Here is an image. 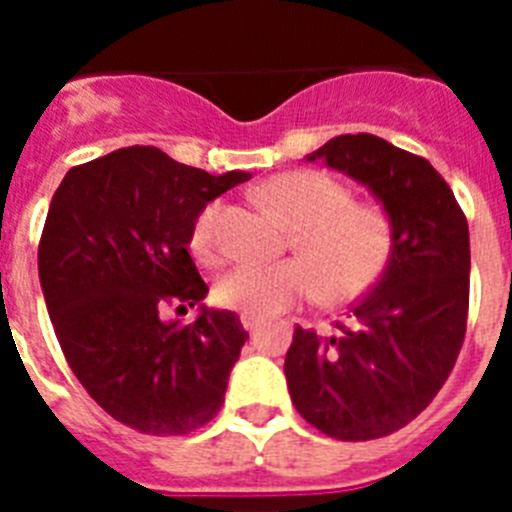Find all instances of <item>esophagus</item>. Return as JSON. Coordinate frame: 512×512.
I'll list each match as a JSON object with an SVG mask.
<instances>
[{"label":"esophagus","mask_w":512,"mask_h":512,"mask_svg":"<svg viewBox=\"0 0 512 512\" xmlns=\"http://www.w3.org/2000/svg\"><path fill=\"white\" fill-rule=\"evenodd\" d=\"M241 323H243V328L248 330V333H256V330L261 328V323H264V320L253 318V315H241Z\"/></svg>","instance_id":"obj_1"}]
</instances>
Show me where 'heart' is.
Masks as SVG:
<instances>
[{
  "mask_svg": "<svg viewBox=\"0 0 512 512\" xmlns=\"http://www.w3.org/2000/svg\"><path fill=\"white\" fill-rule=\"evenodd\" d=\"M261 197L295 228V246L306 259L277 264L241 261L225 271L217 300L243 315L274 318L320 289L348 300L372 287L392 248V225L382 207L351 202V192L323 171H287L261 184ZM223 205L210 202L194 223V248L205 259L220 256Z\"/></svg>",
  "mask_w": 512,
  "mask_h": 512,
  "instance_id": "b5f03b06",
  "label": "heart"
}]
</instances>
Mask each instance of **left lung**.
Returning <instances> with one entry per match:
<instances>
[{
	"mask_svg": "<svg viewBox=\"0 0 512 512\" xmlns=\"http://www.w3.org/2000/svg\"><path fill=\"white\" fill-rule=\"evenodd\" d=\"M372 192L392 225L382 277L338 336L297 325L284 359L297 413L338 441L395 433L428 408L464 343L469 225L425 158L377 135H338L305 156Z\"/></svg>",
	"mask_w": 512,
	"mask_h": 512,
	"instance_id": "1",
	"label": "left lung"
}]
</instances>
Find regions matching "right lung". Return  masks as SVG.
<instances>
[{"label":"right lung","instance_id":"add662e5","mask_svg":"<svg viewBox=\"0 0 512 512\" xmlns=\"http://www.w3.org/2000/svg\"><path fill=\"white\" fill-rule=\"evenodd\" d=\"M248 179L133 146L74 166L53 194L38 248L45 307L76 379L135 431L182 436L225 402L248 333L235 312L202 305L189 243L207 202ZM169 304H197L198 318L166 321Z\"/></svg>","mask_w":512,"mask_h":512}]
</instances>
